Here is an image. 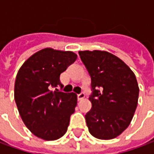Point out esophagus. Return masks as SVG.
<instances>
[{
    "label": "esophagus",
    "mask_w": 154,
    "mask_h": 154,
    "mask_svg": "<svg viewBox=\"0 0 154 154\" xmlns=\"http://www.w3.org/2000/svg\"><path fill=\"white\" fill-rule=\"evenodd\" d=\"M77 98H78V100L79 101H81V100L84 99L85 98V94L83 93V92H82V93H80V94H78L77 95Z\"/></svg>",
    "instance_id": "obj_1"
}]
</instances>
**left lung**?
<instances>
[{"instance_id": "1", "label": "left lung", "mask_w": 154, "mask_h": 154, "mask_svg": "<svg viewBox=\"0 0 154 154\" xmlns=\"http://www.w3.org/2000/svg\"><path fill=\"white\" fill-rule=\"evenodd\" d=\"M92 79V108L85 115L89 133L98 139L119 136L129 126L137 106L139 88L125 62L101 50L79 51Z\"/></svg>"}]
</instances>
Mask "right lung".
<instances>
[{"label": "right lung", "mask_w": 154, "mask_h": 154, "mask_svg": "<svg viewBox=\"0 0 154 154\" xmlns=\"http://www.w3.org/2000/svg\"><path fill=\"white\" fill-rule=\"evenodd\" d=\"M77 57L73 51L47 47L26 59L17 72L14 89L17 109L26 128L39 138L57 140L66 133L77 96L51 88L62 87L60 75Z\"/></svg>", "instance_id": "obj_1"}]
</instances>
